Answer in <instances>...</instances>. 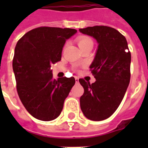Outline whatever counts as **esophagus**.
<instances>
[{
  "label": "esophagus",
  "instance_id": "esophagus-1",
  "mask_svg": "<svg viewBox=\"0 0 148 148\" xmlns=\"http://www.w3.org/2000/svg\"><path fill=\"white\" fill-rule=\"evenodd\" d=\"M75 82H76V83H78L79 82V78L77 77H75Z\"/></svg>",
  "mask_w": 148,
  "mask_h": 148
}]
</instances>
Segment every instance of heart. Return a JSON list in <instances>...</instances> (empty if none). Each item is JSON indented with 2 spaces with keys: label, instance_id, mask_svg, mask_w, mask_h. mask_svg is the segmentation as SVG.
Returning a JSON list of instances; mask_svg holds the SVG:
<instances>
[{
  "label": "heart",
  "instance_id": "b5f03b06",
  "mask_svg": "<svg viewBox=\"0 0 148 148\" xmlns=\"http://www.w3.org/2000/svg\"><path fill=\"white\" fill-rule=\"evenodd\" d=\"M77 42L78 45V47L81 48H83L87 46H93V40L88 37L86 36H82L77 39Z\"/></svg>",
  "mask_w": 148,
  "mask_h": 148
}]
</instances>
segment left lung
<instances>
[{
    "label": "left lung",
    "mask_w": 148,
    "mask_h": 148,
    "mask_svg": "<svg viewBox=\"0 0 148 148\" xmlns=\"http://www.w3.org/2000/svg\"><path fill=\"white\" fill-rule=\"evenodd\" d=\"M79 31L95 38L98 45L90 65L96 81L90 84L79 80L84 90L81 109L88 119L103 121L114 113L126 93L131 78V53L126 38L114 28L95 26Z\"/></svg>",
    "instance_id": "8db88e82"
}]
</instances>
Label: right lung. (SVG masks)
<instances>
[{
  "label": "right lung",
  "instance_id": "obj_1",
  "mask_svg": "<svg viewBox=\"0 0 148 148\" xmlns=\"http://www.w3.org/2000/svg\"><path fill=\"white\" fill-rule=\"evenodd\" d=\"M71 28L40 27L26 33L14 49L13 71L17 94L26 110L36 119L50 121L59 116L75 79L53 78L51 64L61 60Z\"/></svg>",
  "mask_w": 148,
  "mask_h": 148
}]
</instances>
